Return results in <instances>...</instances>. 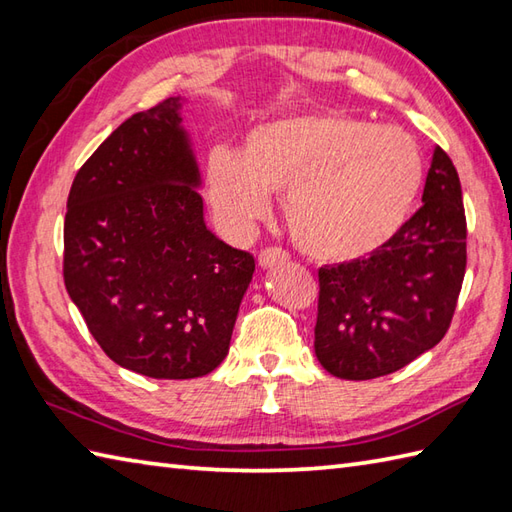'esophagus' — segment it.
<instances>
[{
	"mask_svg": "<svg viewBox=\"0 0 512 512\" xmlns=\"http://www.w3.org/2000/svg\"><path fill=\"white\" fill-rule=\"evenodd\" d=\"M287 260H289V252H285L282 247H265L263 252L258 254V265L263 269L282 265V263H287Z\"/></svg>",
	"mask_w": 512,
	"mask_h": 512,
	"instance_id": "1",
	"label": "esophagus"
}]
</instances>
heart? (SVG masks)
Here are the masks:
<instances>
[{
  "label": "heart",
  "mask_w": 512,
  "mask_h": 512,
  "mask_svg": "<svg viewBox=\"0 0 512 512\" xmlns=\"http://www.w3.org/2000/svg\"><path fill=\"white\" fill-rule=\"evenodd\" d=\"M416 140L396 127L304 113L260 124L241 153L214 151L210 203L234 227L269 212L282 192L291 238L320 260H355L399 232L423 186Z\"/></svg>",
  "instance_id": "b5f03b06"
}]
</instances>
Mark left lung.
<instances>
[{
    "label": "left lung",
    "mask_w": 512,
    "mask_h": 512,
    "mask_svg": "<svg viewBox=\"0 0 512 512\" xmlns=\"http://www.w3.org/2000/svg\"><path fill=\"white\" fill-rule=\"evenodd\" d=\"M464 269L460 177L436 146L414 217L368 258L317 271V361L333 377L350 381L405 368L449 331Z\"/></svg>",
    "instance_id": "8db88e82"
}]
</instances>
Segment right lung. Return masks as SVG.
<instances>
[{
    "label": "right lung",
    "mask_w": 512,
    "mask_h": 512,
    "mask_svg": "<svg viewBox=\"0 0 512 512\" xmlns=\"http://www.w3.org/2000/svg\"><path fill=\"white\" fill-rule=\"evenodd\" d=\"M181 100L133 113L67 197L63 278L105 355L151 379H195L230 350L254 256L203 221Z\"/></svg>",
    "instance_id": "1"
}]
</instances>
